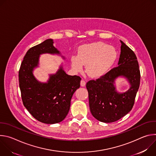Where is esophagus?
Returning a JSON list of instances; mask_svg holds the SVG:
<instances>
[{"mask_svg":"<svg viewBox=\"0 0 156 156\" xmlns=\"http://www.w3.org/2000/svg\"><path fill=\"white\" fill-rule=\"evenodd\" d=\"M80 84H81V86H83V87L85 86V85H86V81H85L84 80H82L81 81V82H80Z\"/></svg>","mask_w":156,"mask_h":156,"instance_id":"obj_1","label":"esophagus"}]
</instances>
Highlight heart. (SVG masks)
Wrapping results in <instances>:
<instances>
[{
  "mask_svg": "<svg viewBox=\"0 0 156 156\" xmlns=\"http://www.w3.org/2000/svg\"><path fill=\"white\" fill-rule=\"evenodd\" d=\"M117 58L116 49L102 42L86 44L79 48L78 55L71 57L72 68L80 71L83 64L87 74L96 77L107 73L115 63Z\"/></svg>",
  "mask_w": 156,
  "mask_h": 156,
  "instance_id": "1",
  "label": "heart"
}]
</instances>
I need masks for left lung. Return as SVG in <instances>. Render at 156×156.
<instances>
[{"instance_id": "1", "label": "left lung", "mask_w": 156, "mask_h": 156, "mask_svg": "<svg viewBox=\"0 0 156 156\" xmlns=\"http://www.w3.org/2000/svg\"><path fill=\"white\" fill-rule=\"evenodd\" d=\"M118 66L104 76L86 84L90 108L93 116L100 122L119 120L132 109L140 84V71L135 54L122 41ZM126 78L130 85L124 93L116 90L115 80Z\"/></svg>"}]
</instances>
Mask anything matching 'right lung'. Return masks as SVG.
Segmentation results:
<instances>
[{
  "instance_id": "right-lung-1",
  "label": "right lung",
  "mask_w": 156,
  "mask_h": 156,
  "mask_svg": "<svg viewBox=\"0 0 156 156\" xmlns=\"http://www.w3.org/2000/svg\"><path fill=\"white\" fill-rule=\"evenodd\" d=\"M52 39L30 48L23 58L19 70V85L22 101L32 116L47 124L57 123L68 114L73 94L80 87L81 78L65 73L61 65L55 74L49 75L46 83L37 80L33 70L37 67L43 54L60 55ZM65 59L63 56H62Z\"/></svg>"
}]
</instances>
